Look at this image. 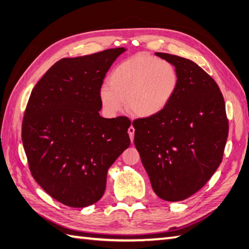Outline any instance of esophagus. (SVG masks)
<instances>
[{
    "instance_id": "esophagus-1",
    "label": "esophagus",
    "mask_w": 249,
    "mask_h": 249,
    "mask_svg": "<svg viewBox=\"0 0 249 249\" xmlns=\"http://www.w3.org/2000/svg\"><path fill=\"white\" fill-rule=\"evenodd\" d=\"M128 135H129L130 141L133 142V141H134V135H135V128H134V126H133V125H131L130 127L128 128Z\"/></svg>"
}]
</instances>
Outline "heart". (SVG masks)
<instances>
[{"mask_svg":"<svg viewBox=\"0 0 249 249\" xmlns=\"http://www.w3.org/2000/svg\"><path fill=\"white\" fill-rule=\"evenodd\" d=\"M108 84L99 89V102L108 116L121 113L126 104L134 116L152 118L171 102L178 75L170 62L139 53L116 65L108 77Z\"/></svg>","mask_w":249,"mask_h":249,"instance_id":"b5f03b06","label":"heart"}]
</instances>
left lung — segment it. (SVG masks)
Instances as JSON below:
<instances>
[{"label": "left lung", "mask_w": 249, "mask_h": 249, "mask_svg": "<svg viewBox=\"0 0 249 249\" xmlns=\"http://www.w3.org/2000/svg\"><path fill=\"white\" fill-rule=\"evenodd\" d=\"M155 54L176 67L178 84L165 110L133 122L134 142L155 194L181 201L202 188L220 165L229 130L226 106L217 83L195 62Z\"/></svg>", "instance_id": "obj_1"}]
</instances>
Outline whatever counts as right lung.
<instances>
[{"label":"right lung","instance_id":"obj_1","mask_svg":"<svg viewBox=\"0 0 249 249\" xmlns=\"http://www.w3.org/2000/svg\"><path fill=\"white\" fill-rule=\"evenodd\" d=\"M125 48L62 59L37 82L22 122L32 176L52 198L71 208L103 197L107 171L130 144V121L105 119L99 89Z\"/></svg>","mask_w":249,"mask_h":249}]
</instances>
